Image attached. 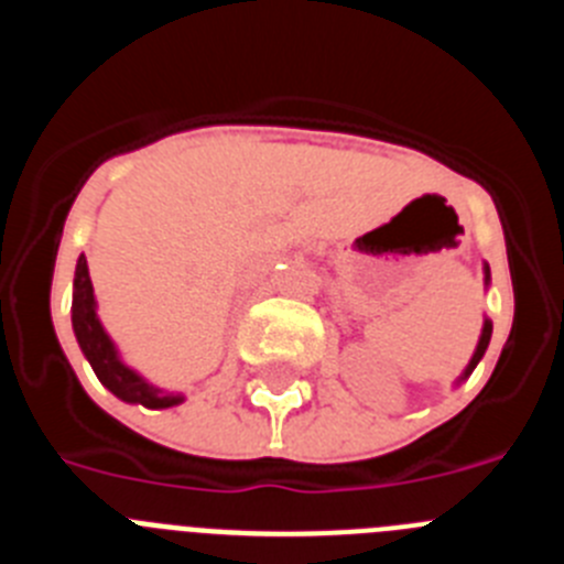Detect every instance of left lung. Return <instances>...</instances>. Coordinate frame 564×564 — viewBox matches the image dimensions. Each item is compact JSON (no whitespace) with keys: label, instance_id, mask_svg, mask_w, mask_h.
Returning a JSON list of instances; mask_svg holds the SVG:
<instances>
[{"label":"left lung","instance_id":"8db88e82","mask_svg":"<svg viewBox=\"0 0 564 564\" xmlns=\"http://www.w3.org/2000/svg\"><path fill=\"white\" fill-rule=\"evenodd\" d=\"M482 273H486V288H488V285H491V271H488V265L482 268ZM488 341H491V318H486V322H482L480 341H477V347H475V356L468 358L466 370L460 372V378H457V383H463V381H466L468 376H471V372H475V367H477V364H480V358L486 356V350H488Z\"/></svg>","mask_w":564,"mask_h":564}]
</instances>
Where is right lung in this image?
I'll return each instance as SVG.
<instances>
[{
  "label": "right lung",
  "instance_id": "1",
  "mask_svg": "<svg viewBox=\"0 0 564 564\" xmlns=\"http://www.w3.org/2000/svg\"><path fill=\"white\" fill-rule=\"evenodd\" d=\"M73 333H76V341L82 347L84 358L89 361L93 372L98 376V381L112 392L115 398H121L127 403H141L147 410H169V406H177L183 403V392H166L161 387H154L152 381L141 376L138 370H132L127 361L121 358L115 341L109 338V333L104 330L101 318H98V302L96 291H93V279H89L87 257H78L76 262V279H73Z\"/></svg>",
  "mask_w": 564,
  "mask_h": 564
}]
</instances>
